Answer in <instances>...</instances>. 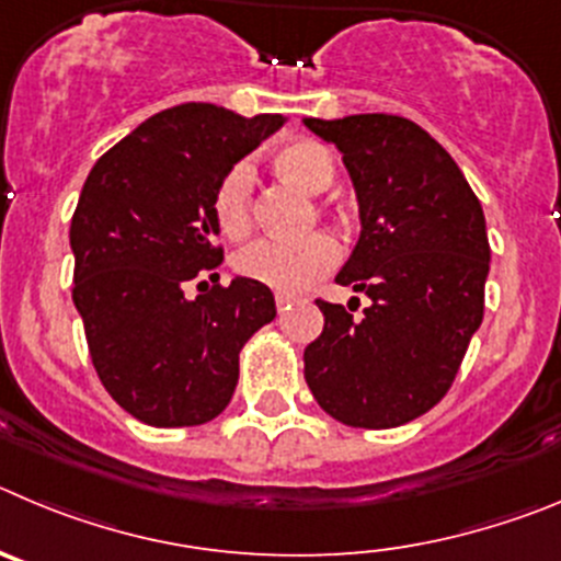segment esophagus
Instances as JSON below:
<instances>
[{"mask_svg":"<svg viewBox=\"0 0 561 561\" xmlns=\"http://www.w3.org/2000/svg\"><path fill=\"white\" fill-rule=\"evenodd\" d=\"M293 301H296V296H293V293H276V307H279V312L287 310Z\"/></svg>","mask_w":561,"mask_h":561,"instance_id":"esophagus-1","label":"esophagus"}]
</instances>
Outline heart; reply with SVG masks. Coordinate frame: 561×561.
Returning a JSON list of instances; mask_svg holds the SVG:
<instances>
[{
	"mask_svg": "<svg viewBox=\"0 0 561 561\" xmlns=\"http://www.w3.org/2000/svg\"><path fill=\"white\" fill-rule=\"evenodd\" d=\"M274 168L282 179L299 186L307 195L327 193L335 181V159L330 148L312 139L282 145L274 153ZM251 206H254V173L249 164H234L215 193V220H218L220 234L234 243L249 237ZM337 260H341V249L335 237L310 234L293 243L260 240L237 254L234 268L243 279L260 282L282 293H296L335 268Z\"/></svg>",
	"mask_w": 561,
	"mask_h": 561,
	"instance_id": "b5f03b06",
	"label": "heart"
}]
</instances>
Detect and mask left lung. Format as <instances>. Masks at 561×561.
I'll return each instance as SVG.
<instances>
[{"label":"left lung","instance_id":"left-lung-1","mask_svg":"<svg viewBox=\"0 0 561 561\" xmlns=\"http://www.w3.org/2000/svg\"><path fill=\"white\" fill-rule=\"evenodd\" d=\"M301 123L335 145L355 186L360 237L337 285L368 296L360 318L316 301L324 332L305 380L352 427H400L442 400L483 321L489 237L481 201L453 156L416 123L352 114Z\"/></svg>","mask_w":561,"mask_h":561}]
</instances>
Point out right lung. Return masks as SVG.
Masks as SVG:
<instances>
[{
  "label": "right lung",
  "instance_id": "add662e5",
  "mask_svg": "<svg viewBox=\"0 0 561 561\" xmlns=\"http://www.w3.org/2000/svg\"><path fill=\"white\" fill-rule=\"evenodd\" d=\"M285 125L224 105L181 103L98 159L72 215V301L105 391L153 427L204 425L229 405L243 343L274 321L271 287L215 274L224 251L215 193ZM213 287L190 300L186 280Z\"/></svg>",
  "mask_w": 561,
  "mask_h": 561
}]
</instances>
